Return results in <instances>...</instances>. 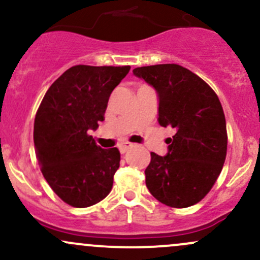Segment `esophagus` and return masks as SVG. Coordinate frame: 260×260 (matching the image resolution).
<instances>
[{
  "instance_id": "obj_1",
  "label": "esophagus",
  "mask_w": 260,
  "mask_h": 260,
  "mask_svg": "<svg viewBox=\"0 0 260 260\" xmlns=\"http://www.w3.org/2000/svg\"><path fill=\"white\" fill-rule=\"evenodd\" d=\"M132 147H133L132 143H129V142H124V143H121V144L118 145V149H120L121 154H124V153H127V151L129 150V149L132 148Z\"/></svg>"
}]
</instances>
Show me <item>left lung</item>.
Instances as JSON below:
<instances>
[{"label": "left lung", "mask_w": 260, "mask_h": 260, "mask_svg": "<svg viewBox=\"0 0 260 260\" xmlns=\"http://www.w3.org/2000/svg\"><path fill=\"white\" fill-rule=\"evenodd\" d=\"M133 74L156 90L160 126L175 129L168 154H150L145 169L149 192L168 207L194 205L214 186L226 159V120L219 98L180 64L138 67Z\"/></svg>", "instance_id": "obj_1"}]
</instances>
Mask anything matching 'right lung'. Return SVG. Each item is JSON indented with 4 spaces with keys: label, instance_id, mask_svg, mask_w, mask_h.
<instances>
[{
    "label": "right lung",
    "instance_id": "right-lung-1",
    "mask_svg": "<svg viewBox=\"0 0 260 260\" xmlns=\"http://www.w3.org/2000/svg\"><path fill=\"white\" fill-rule=\"evenodd\" d=\"M129 66H73L50 86L34 121L35 153L45 180L67 204L86 208L111 192L117 148L96 145L89 131L104 121L113 89Z\"/></svg>",
    "mask_w": 260,
    "mask_h": 260
}]
</instances>
